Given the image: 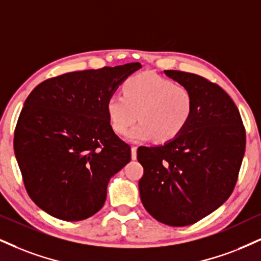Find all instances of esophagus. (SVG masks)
I'll list each match as a JSON object with an SVG mask.
<instances>
[{"label": "esophagus", "mask_w": 261, "mask_h": 261, "mask_svg": "<svg viewBox=\"0 0 261 261\" xmlns=\"http://www.w3.org/2000/svg\"><path fill=\"white\" fill-rule=\"evenodd\" d=\"M137 146H132V159L136 160L137 159Z\"/></svg>", "instance_id": "obj_1"}]
</instances>
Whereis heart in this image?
<instances>
[{
	"mask_svg": "<svg viewBox=\"0 0 261 261\" xmlns=\"http://www.w3.org/2000/svg\"><path fill=\"white\" fill-rule=\"evenodd\" d=\"M106 111L117 134L127 133L138 118L140 123L130 132L132 140L155 137L160 143H166L188 125L194 112V96L186 87L168 79L141 73L124 82L123 95L109 96Z\"/></svg>",
	"mask_w": 261,
	"mask_h": 261,
	"instance_id": "b5f03b06",
	"label": "heart"
}]
</instances>
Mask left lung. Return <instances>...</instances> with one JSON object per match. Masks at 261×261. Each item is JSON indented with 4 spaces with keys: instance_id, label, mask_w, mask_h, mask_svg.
<instances>
[{
    "instance_id": "1",
    "label": "left lung",
    "mask_w": 261,
    "mask_h": 261,
    "mask_svg": "<svg viewBox=\"0 0 261 261\" xmlns=\"http://www.w3.org/2000/svg\"><path fill=\"white\" fill-rule=\"evenodd\" d=\"M190 89L194 112L185 129L161 146H139L143 205L169 226L195 224L232 194L246 150V129L229 94L204 77L166 70Z\"/></svg>"
}]
</instances>
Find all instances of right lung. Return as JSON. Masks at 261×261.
Instances as JSON below:
<instances>
[{"instance_id": "right-lung-1", "label": "right lung", "mask_w": 261, "mask_h": 261, "mask_svg": "<svg viewBox=\"0 0 261 261\" xmlns=\"http://www.w3.org/2000/svg\"><path fill=\"white\" fill-rule=\"evenodd\" d=\"M140 63L67 72L30 93L14 130V152L28 195L58 219L94 215L110 178L130 161L112 129L106 101Z\"/></svg>"}]
</instances>
